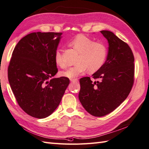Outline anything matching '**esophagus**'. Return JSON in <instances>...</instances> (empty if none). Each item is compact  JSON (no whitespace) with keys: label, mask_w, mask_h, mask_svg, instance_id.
<instances>
[{"label":"esophagus","mask_w":149,"mask_h":149,"mask_svg":"<svg viewBox=\"0 0 149 149\" xmlns=\"http://www.w3.org/2000/svg\"><path fill=\"white\" fill-rule=\"evenodd\" d=\"M70 81L72 82H78V79H71Z\"/></svg>","instance_id":"1"}]
</instances>
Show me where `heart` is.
I'll use <instances>...</instances> for the list:
<instances>
[{
    "instance_id": "heart-1",
    "label": "heart",
    "mask_w": 149,
    "mask_h": 149,
    "mask_svg": "<svg viewBox=\"0 0 149 149\" xmlns=\"http://www.w3.org/2000/svg\"><path fill=\"white\" fill-rule=\"evenodd\" d=\"M70 44L80 53L77 60V64L61 72V75L75 78L84 74L88 70L89 73H95L104 65L107 56V49L103 42H95L85 36L79 35L71 41ZM54 61L56 65L62 68L67 67L60 50H57L55 53Z\"/></svg>"
}]
</instances>
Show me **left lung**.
Here are the masks:
<instances>
[{
	"instance_id": "1",
	"label": "left lung",
	"mask_w": 149,
	"mask_h": 149,
	"mask_svg": "<svg viewBox=\"0 0 149 149\" xmlns=\"http://www.w3.org/2000/svg\"><path fill=\"white\" fill-rule=\"evenodd\" d=\"M100 32L108 40L109 51L103 67L90 77L80 79L79 99L88 113L102 117L117 108L126 99L134 82V58L130 46L113 32Z\"/></svg>"
}]
</instances>
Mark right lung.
<instances>
[{"label":"right lung","mask_w":149,"mask_h":149,"mask_svg":"<svg viewBox=\"0 0 149 149\" xmlns=\"http://www.w3.org/2000/svg\"><path fill=\"white\" fill-rule=\"evenodd\" d=\"M62 33L33 32L16 44L8 67L10 86L24 112L38 119L50 116L70 83L53 78L58 72L54 54Z\"/></svg>","instance_id":"1"}]
</instances>
